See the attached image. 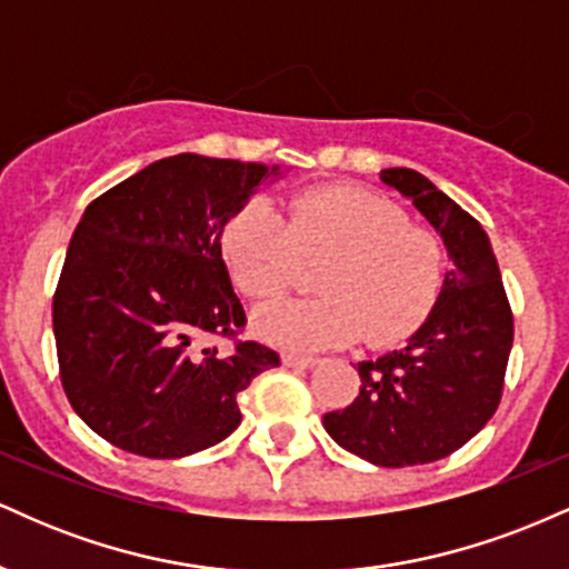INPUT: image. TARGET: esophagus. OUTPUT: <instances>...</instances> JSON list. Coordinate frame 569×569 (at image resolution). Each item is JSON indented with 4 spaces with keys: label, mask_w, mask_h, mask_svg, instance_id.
<instances>
[{
    "label": "esophagus",
    "mask_w": 569,
    "mask_h": 569,
    "mask_svg": "<svg viewBox=\"0 0 569 569\" xmlns=\"http://www.w3.org/2000/svg\"><path fill=\"white\" fill-rule=\"evenodd\" d=\"M280 361H283V367H289V369H310V367H316V358L297 356V352H283V358H280Z\"/></svg>",
    "instance_id": "1"
}]
</instances>
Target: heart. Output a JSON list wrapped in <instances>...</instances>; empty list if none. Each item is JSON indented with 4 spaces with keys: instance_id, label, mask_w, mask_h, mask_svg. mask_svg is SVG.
I'll use <instances>...</instances> for the list:
<instances>
[{
    "instance_id": "obj_1",
    "label": "heart",
    "mask_w": 569,
    "mask_h": 569,
    "mask_svg": "<svg viewBox=\"0 0 569 569\" xmlns=\"http://www.w3.org/2000/svg\"><path fill=\"white\" fill-rule=\"evenodd\" d=\"M227 270L251 299H278L305 264L321 297L257 312V335L283 350L316 352L363 342H398L439 299L447 253L433 230L411 224L393 200L358 187L307 189L286 202L253 200L221 234Z\"/></svg>"
}]
</instances>
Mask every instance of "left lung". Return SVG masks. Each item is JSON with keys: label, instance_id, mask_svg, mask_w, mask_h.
Masks as SVG:
<instances>
[{"label": "left lung", "instance_id": "left-lung-1", "mask_svg": "<svg viewBox=\"0 0 569 569\" xmlns=\"http://www.w3.org/2000/svg\"><path fill=\"white\" fill-rule=\"evenodd\" d=\"M382 181L441 232L455 267L417 335L358 363L361 393L323 415V428L375 466H426L471 441L498 409L513 312L485 227L411 168H388Z\"/></svg>", "mask_w": 569, "mask_h": 569}]
</instances>
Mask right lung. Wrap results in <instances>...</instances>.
<instances>
[{"label": "right lung", "mask_w": 569, "mask_h": 569, "mask_svg": "<svg viewBox=\"0 0 569 569\" xmlns=\"http://www.w3.org/2000/svg\"><path fill=\"white\" fill-rule=\"evenodd\" d=\"M278 166L173 154L84 208L53 293L71 409L126 452L173 460L240 426L238 393L280 367L240 339L221 230ZM230 341V346H219Z\"/></svg>", "instance_id": "right-lung-1"}]
</instances>
